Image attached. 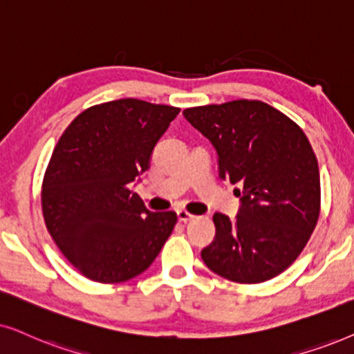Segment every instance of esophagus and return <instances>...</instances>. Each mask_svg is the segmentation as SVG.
I'll use <instances>...</instances> for the list:
<instances>
[{"label":"esophagus","mask_w":354,"mask_h":354,"mask_svg":"<svg viewBox=\"0 0 354 354\" xmlns=\"http://www.w3.org/2000/svg\"><path fill=\"white\" fill-rule=\"evenodd\" d=\"M176 215H178V220H180V221H189V220L194 218V215H191L189 212H186V210H178Z\"/></svg>","instance_id":"1"}]
</instances>
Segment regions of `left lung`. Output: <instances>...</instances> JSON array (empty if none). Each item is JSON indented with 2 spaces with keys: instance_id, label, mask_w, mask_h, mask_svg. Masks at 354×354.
Masks as SVG:
<instances>
[{
  "instance_id": "left-lung-1",
  "label": "left lung",
  "mask_w": 354,
  "mask_h": 354,
  "mask_svg": "<svg viewBox=\"0 0 354 354\" xmlns=\"http://www.w3.org/2000/svg\"><path fill=\"white\" fill-rule=\"evenodd\" d=\"M210 140L218 178L239 185L238 215L216 212L215 238L201 256L212 272L261 283L286 270L309 241L320 210L317 158L296 122L259 100L187 108Z\"/></svg>"
}]
</instances>
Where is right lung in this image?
<instances>
[{
	"label": "right lung",
	"mask_w": 354,
	"mask_h": 354,
	"mask_svg": "<svg viewBox=\"0 0 354 354\" xmlns=\"http://www.w3.org/2000/svg\"><path fill=\"white\" fill-rule=\"evenodd\" d=\"M180 108L138 100L82 111L53 150L41 187L46 228L82 275L120 283L147 270L176 214L150 212L133 191Z\"/></svg>",
	"instance_id": "right-lung-1"
}]
</instances>
